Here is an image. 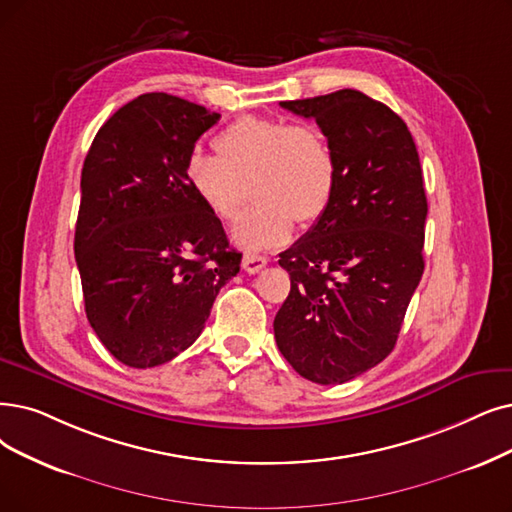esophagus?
I'll list each match as a JSON object with an SVG mask.
<instances>
[{"instance_id": "1", "label": "esophagus", "mask_w": 512, "mask_h": 512, "mask_svg": "<svg viewBox=\"0 0 512 512\" xmlns=\"http://www.w3.org/2000/svg\"><path fill=\"white\" fill-rule=\"evenodd\" d=\"M267 256H260V254H252V252H248L243 256V262H241V267H243V271L245 273H250V275H254V273H258L260 269H264L267 267Z\"/></svg>"}]
</instances>
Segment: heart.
Instances as JSON below:
<instances>
[{
    "instance_id": "b5f03b06",
    "label": "heart",
    "mask_w": 512,
    "mask_h": 512,
    "mask_svg": "<svg viewBox=\"0 0 512 512\" xmlns=\"http://www.w3.org/2000/svg\"><path fill=\"white\" fill-rule=\"evenodd\" d=\"M214 153L193 151L185 178L214 218L233 222L252 189L256 206L233 231L248 252L288 241L294 224L313 227L338 189V161L325 134L311 124L245 115L214 136Z\"/></svg>"
}]
</instances>
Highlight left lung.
<instances>
[{"mask_svg":"<svg viewBox=\"0 0 512 512\" xmlns=\"http://www.w3.org/2000/svg\"><path fill=\"white\" fill-rule=\"evenodd\" d=\"M279 105L317 121L338 161V189L325 216L279 254L292 288L275 340L302 378L342 384L391 355L424 273L420 157L405 121L363 92Z\"/></svg>","mask_w":512,"mask_h":512,"instance_id":"obj_1","label":"left lung"}]
</instances>
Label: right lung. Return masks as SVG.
<instances>
[{
	"mask_svg": "<svg viewBox=\"0 0 512 512\" xmlns=\"http://www.w3.org/2000/svg\"><path fill=\"white\" fill-rule=\"evenodd\" d=\"M218 119L185 98L142 94L105 121L81 170L75 260L86 315L105 349L138 370L189 349L239 273L241 254L185 178Z\"/></svg>",
	"mask_w": 512,
	"mask_h": 512,
	"instance_id": "right-lung-1",
	"label": "right lung"
}]
</instances>
